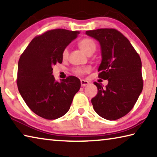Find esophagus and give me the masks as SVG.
I'll use <instances>...</instances> for the list:
<instances>
[{
    "instance_id": "obj_1",
    "label": "esophagus",
    "mask_w": 157,
    "mask_h": 157,
    "mask_svg": "<svg viewBox=\"0 0 157 157\" xmlns=\"http://www.w3.org/2000/svg\"><path fill=\"white\" fill-rule=\"evenodd\" d=\"M89 84V82L88 81L85 80V79H81V86H87V85Z\"/></svg>"
}]
</instances>
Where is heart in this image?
<instances>
[{
  "instance_id": "b5f03b06",
  "label": "heart",
  "mask_w": 157,
  "mask_h": 157,
  "mask_svg": "<svg viewBox=\"0 0 157 157\" xmlns=\"http://www.w3.org/2000/svg\"><path fill=\"white\" fill-rule=\"evenodd\" d=\"M79 47L80 49L86 55H90L91 53H94L96 49V44L94 41V39L91 38H84L82 39L79 42ZM68 56V50L67 48L63 50L62 52V57L63 59H66ZM89 70L88 68H78L75 69V72L78 74H80L84 72H86Z\"/></svg>"
}]
</instances>
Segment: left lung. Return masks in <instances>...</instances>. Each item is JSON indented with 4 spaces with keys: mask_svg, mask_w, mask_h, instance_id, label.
Segmentation results:
<instances>
[{
    "mask_svg": "<svg viewBox=\"0 0 157 157\" xmlns=\"http://www.w3.org/2000/svg\"><path fill=\"white\" fill-rule=\"evenodd\" d=\"M86 34L99 42L98 76L108 80L106 86L94 82L98 94L91 99L93 107L102 118L117 120L131 111L141 94V60L128 39L115 29L89 30Z\"/></svg>",
    "mask_w": 157,
    "mask_h": 157,
    "instance_id": "obj_1",
    "label": "left lung"
}]
</instances>
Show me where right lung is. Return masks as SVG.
<instances>
[{"mask_svg":"<svg viewBox=\"0 0 157 157\" xmlns=\"http://www.w3.org/2000/svg\"><path fill=\"white\" fill-rule=\"evenodd\" d=\"M79 33L64 29L47 31L31 41L18 60V91L28 107L42 118L54 120L63 116L80 89L76 77L58 82L52 75V66L62 63L63 50Z\"/></svg>","mask_w":157,"mask_h":157,"instance_id":"add662e5","label":"right lung"}]
</instances>
